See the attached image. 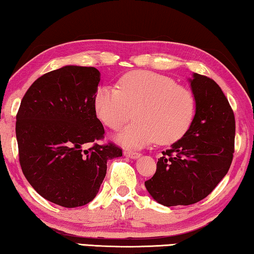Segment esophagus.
Instances as JSON below:
<instances>
[{
	"label": "esophagus",
	"instance_id": "1",
	"mask_svg": "<svg viewBox=\"0 0 254 254\" xmlns=\"http://www.w3.org/2000/svg\"><path fill=\"white\" fill-rule=\"evenodd\" d=\"M124 154L130 159H137L140 155V153H138V152H132V151H128V150L124 151Z\"/></svg>",
	"mask_w": 254,
	"mask_h": 254
}]
</instances>
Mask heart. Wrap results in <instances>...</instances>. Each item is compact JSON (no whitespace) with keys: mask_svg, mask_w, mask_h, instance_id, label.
Listing matches in <instances>:
<instances>
[{"mask_svg":"<svg viewBox=\"0 0 254 254\" xmlns=\"http://www.w3.org/2000/svg\"><path fill=\"white\" fill-rule=\"evenodd\" d=\"M99 119L118 130L130 119L136 122L119 132L124 145L138 147L152 142L161 145L176 142L193 122L195 100L190 89L165 75L135 70L125 73L117 86H102L94 96Z\"/></svg>","mask_w":254,"mask_h":254,"instance_id":"obj_1","label":"heart"}]
</instances>
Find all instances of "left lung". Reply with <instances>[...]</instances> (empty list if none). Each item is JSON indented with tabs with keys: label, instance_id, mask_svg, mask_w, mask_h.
I'll use <instances>...</instances> for the list:
<instances>
[{
	"label": "left lung",
	"instance_id": "8db88e82",
	"mask_svg": "<svg viewBox=\"0 0 254 254\" xmlns=\"http://www.w3.org/2000/svg\"><path fill=\"white\" fill-rule=\"evenodd\" d=\"M196 110L184 136L162 152L153 177L145 182L152 197L166 206L203 200L228 173L235 143V117L211 78L190 79Z\"/></svg>",
	"mask_w": 254,
	"mask_h": 254
}]
</instances>
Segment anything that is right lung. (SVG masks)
<instances>
[{
	"mask_svg": "<svg viewBox=\"0 0 254 254\" xmlns=\"http://www.w3.org/2000/svg\"><path fill=\"white\" fill-rule=\"evenodd\" d=\"M100 71L65 65L37 78L23 95L15 122L19 162L33 189L50 202L76 208L91 202L109 159L123 155L104 138L94 96ZM92 143L87 150L83 147Z\"/></svg>",
	"mask_w": 254,
	"mask_h": 254,
	"instance_id": "obj_1",
	"label": "right lung"
}]
</instances>
